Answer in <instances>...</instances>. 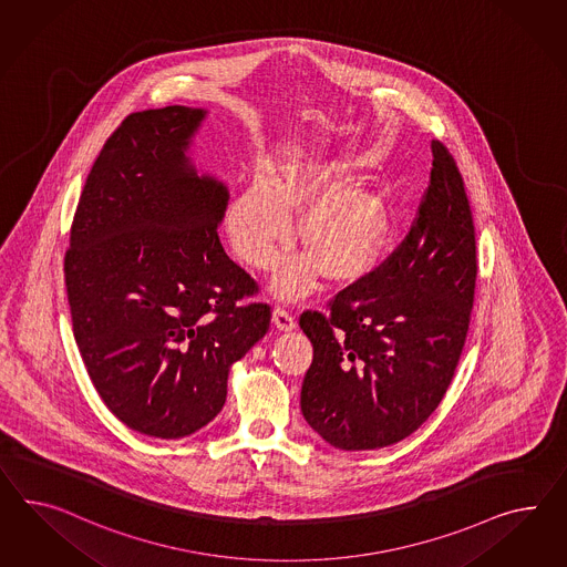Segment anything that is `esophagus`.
<instances>
[{
  "instance_id": "34e87169",
  "label": "esophagus",
  "mask_w": 567,
  "mask_h": 567,
  "mask_svg": "<svg viewBox=\"0 0 567 567\" xmlns=\"http://www.w3.org/2000/svg\"><path fill=\"white\" fill-rule=\"evenodd\" d=\"M272 322H275L276 328L278 330H282V332H287V330H292L295 328V316L291 313V309H287V307L278 306L275 307V311H272Z\"/></svg>"
}]
</instances>
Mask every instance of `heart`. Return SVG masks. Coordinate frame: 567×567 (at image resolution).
<instances>
[{
	"label": "heart",
	"instance_id": "obj_1",
	"mask_svg": "<svg viewBox=\"0 0 567 567\" xmlns=\"http://www.w3.org/2000/svg\"><path fill=\"white\" fill-rule=\"evenodd\" d=\"M337 177L318 167L287 168L275 184L258 177L230 202L227 235L235 254L268 270L289 244L292 213L313 198L299 220V241L309 256L289 261L276 280L282 297L313 287L320 268L328 280H354L378 260L385 241L380 199L363 189L338 192Z\"/></svg>",
	"mask_w": 567,
	"mask_h": 567
}]
</instances>
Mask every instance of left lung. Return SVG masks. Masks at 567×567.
<instances>
[{"mask_svg": "<svg viewBox=\"0 0 567 567\" xmlns=\"http://www.w3.org/2000/svg\"><path fill=\"white\" fill-rule=\"evenodd\" d=\"M431 153L427 192L404 241L338 292L328 313L299 318L313 344L301 413L338 450L409 437L458 365L475 301V225L454 156L440 140Z\"/></svg>", "mask_w": 567, "mask_h": 567, "instance_id": "obj_1", "label": "left lung"}]
</instances>
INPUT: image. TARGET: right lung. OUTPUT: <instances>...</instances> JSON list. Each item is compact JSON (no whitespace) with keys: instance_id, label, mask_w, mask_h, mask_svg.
Listing matches in <instances>:
<instances>
[{"instance_id":"add662e5","label":"right lung","mask_w":567,"mask_h":567,"mask_svg":"<svg viewBox=\"0 0 567 567\" xmlns=\"http://www.w3.org/2000/svg\"><path fill=\"white\" fill-rule=\"evenodd\" d=\"M204 117L171 105L123 120L86 177L63 261L99 396L161 440L220 413L230 365L270 328V306H237L258 285L218 239L229 189L187 156Z\"/></svg>"}]
</instances>
